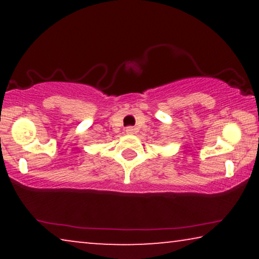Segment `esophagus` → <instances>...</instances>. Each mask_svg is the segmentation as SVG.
<instances>
[{"instance_id":"34e87169","label":"esophagus","mask_w":259,"mask_h":259,"mask_svg":"<svg viewBox=\"0 0 259 259\" xmlns=\"http://www.w3.org/2000/svg\"><path fill=\"white\" fill-rule=\"evenodd\" d=\"M134 131H136V130H134V127H132V126H127L126 127V133L127 134H133Z\"/></svg>"}]
</instances>
